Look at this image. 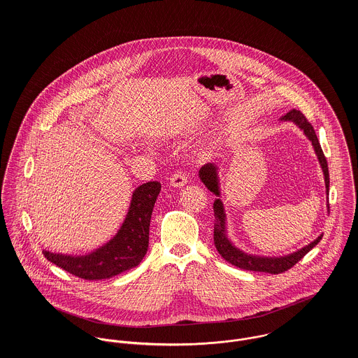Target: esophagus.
Returning a JSON list of instances; mask_svg holds the SVG:
<instances>
[{
  "label": "esophagus",
  "instance_id": "esophagus-1",
  "mask_svg": "<svg viewBox=\"0 0 358 358\" xmlns=\"http://www.w3.org/2000/svg\"><path fill=\"white\" fill-rule=\"evenodd\" d=\"M169 183H171V186L180 189V187H183L187 183V175L183 173V172H178V173L172 175Z\"/></svg>",
  "mask_w": 358,
  "mask_h": 358
}]
</instances>
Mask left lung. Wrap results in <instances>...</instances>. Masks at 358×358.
Instances as JSON below:
<instances>
[{
	"mask_svg": "<svg viewBox=\"0 0 358 358\" xmlns=\"http://www.w3.org/2000/svg\"><path fill=\"white\" fill-rule=\"evenodd\" d=\"M280 121H289L294 122L296 127H299L303 134L306 135L307 139L311 142L313 149L318 158V162L321 165L324 180H325V189L327 196L329 194V172H328V164L327 158L322 153V149L320 146V142L317 139V135L311 127V124L306 120V117L299 110H291L285 115L280 118ZM199 176L201 182L204 183L205 187L212 192L217 199L213 203V212H215V229H213V243L220 256L227 260L229 263L251 271H262V273H270V274H280L291 268L294 264H296L303 256L306 255L310 250H313L320 240L322 238V234L318 236L313 243L307 244L302 250H298L296 252H292L289 255L284 256H259L247 254L237 248L230 238L227 237V229H226V212L224 206L220 197V180H219V172L216 164H205L200 169ZM329 209V206H328Z\"/></svg>",
	"mask_w": 358,
	"mask_h": 358,
	"instance_id": "8db88e82",
	"label": "left lung"
}]
</instances>
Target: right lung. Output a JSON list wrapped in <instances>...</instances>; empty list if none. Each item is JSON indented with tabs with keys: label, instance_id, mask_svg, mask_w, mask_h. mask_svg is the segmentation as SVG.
<instances>
[{
	"label": "right lung",
	"instance_id": "obj_1",
	"mask_svg": "<svg viewBox=\"0 0 358 358\" xmlns=\"http://www.w3.org/2000/svg\"><path fill=\"white\" fill-rule=\"evenodd\" d=\"M159 190V182L136 187L121 227L102 247L85 255L55 254L45 250L43 254L53 264L84 280L111 278L136 267L149 248L150 219Z\"/></svg>",
	"mask_w": 358,
	"mask_h": 358
}]
</instances>
